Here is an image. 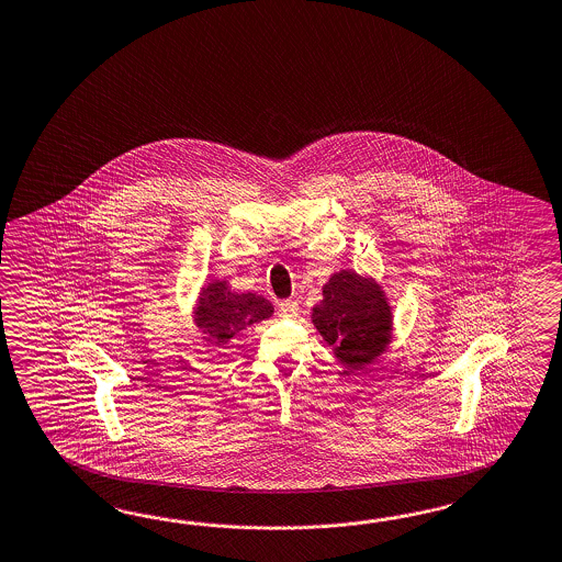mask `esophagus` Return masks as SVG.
I'll use <instances>...</instances> for the list:
<instances>
[{"label": "esophagus", "mask_w": 562, "mask_h": 562, "mask_svg": "<svg viewBox=\"0 0 562 562\" xmlns=\"http://www.w3.org/2000/svg\"><path fill=\"white\" fill-rule=\"evenodd\" d=\"M297 312H300V305H297L295 300H285V302L279 303V314H281V316H297Z\"/></svg>", "instance_id": "1"}]
</instances>
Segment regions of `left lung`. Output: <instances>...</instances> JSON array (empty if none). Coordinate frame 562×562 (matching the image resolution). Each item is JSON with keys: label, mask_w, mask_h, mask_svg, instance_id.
<instances>
[{"label": "left lung", "mask_w": 562, "mask_h": 562, "mask_svg": "<svg viewBox=\"0 0 562 562\" xmlns=\"http://www.w3.org/2000/svg\"><path fill=\"white\" fill-rule=\"evenodd\" d=\"M312 322L334 348L336 359L350 369L371 364L391 338V307L383 291L373 279L355 271L331 274Z\"/></svg>", "instance_id": "1"}]
</instances>
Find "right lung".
<instances>
[{
  "label": "right lung",
  "mask_w": 562,
  "mask_h": 562,
  "mask_svg": "<svg viewBox=\"0 0 562 562\" xmlns=\"http://www.w3.org/2000/svg\"><path fill=\"white\" fill-rule=\"evenodd\" d=\"M273 314V305L257 293H234L226 281H212L200 293L195 324L212 345L226 346L248 326Z\"/></svg>",
  "instance_id": "obj_1"
}]
</instances>
